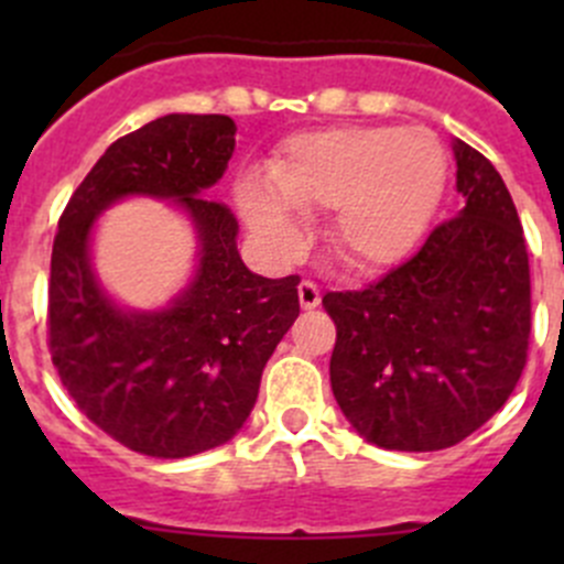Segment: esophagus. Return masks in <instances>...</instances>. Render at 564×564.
Here are the masks:
<instances>
[{
  "label": "esophagus",
  "instance_id": "1",
  "mask_svg": "<svg viewBox=\"0 0 564 564\" xmlns=\"http://www.w3.org/2000/svg\"><path fill=\"white\" fill-rule=\"evenodd\" d=\"M297 294H300V305H303V311H314L316 305L322 303V292H318V286L314 281L300 283Z\"/></svg>",
  "mask_w": 564,
  "mask_h": 564
}]
</instances>
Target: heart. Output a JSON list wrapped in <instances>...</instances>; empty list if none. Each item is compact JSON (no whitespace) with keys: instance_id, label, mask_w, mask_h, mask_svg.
Masks as SVG:
<instances>
[{"instance_id":"obj_1","label":"heart","mask_w":564,"mask_h":564,"mask_svg":"<svg viewBox=\"0 0 564 564\" xmlns=\"http://www.w3.org/2000/svg\"><path fill=\"white\" fill-rule=\"evenodd\" d=\"M447 155L429 128L344 124L297 133L267 163V185L242 180L237 207L261 242L294 248L297 215L327 213L324 240L355 272L412 253L442 202Z\"/></svg>"}]
</instances>
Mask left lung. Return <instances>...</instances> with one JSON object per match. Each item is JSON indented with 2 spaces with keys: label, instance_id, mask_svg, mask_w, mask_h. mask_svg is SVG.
<instances>
[{
  "label": "left lung",
  "instance_id": "left-lung-1",
  "mask_svg": "<svg viewBox=\"0 0 564 564\" xmlns=\"http://www.w3.org/2000/svg\"><path fill=\"white\" fill-rule=\"evenodd\" d=\"M464 207L409 261L322 305L338 338L329 384L351 429L384 451H445L505 406L529 346V256L491 161L456 139Z\"/></svg>",
  "mask_w": 564,
  "mask_h": 564
}]
</instances>
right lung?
Masks as SVG:
<instances>
[{
    "instance_id": "1",
    "label": "right lung",
    "mask_w": 564,
    "mask_h": 564,
    "mask_svg": "<svg viewBox=\"0 0 564 564\" xmlns=\"http://www.w3.org/2000/svg\"><path fill=\"white\" fill-rule=\"evenodd\" d=\"M235 133L224 113H166L122 135L76 187L54 237L56 373L100 431L152 458H187L235 440L267 360L300 316V278L250 272L231 209L204 198L229 166ZM130 195L174 200L197 231V270L163 310H122L91 267L97 218Z\"/></svg>"
}]
</instances>
